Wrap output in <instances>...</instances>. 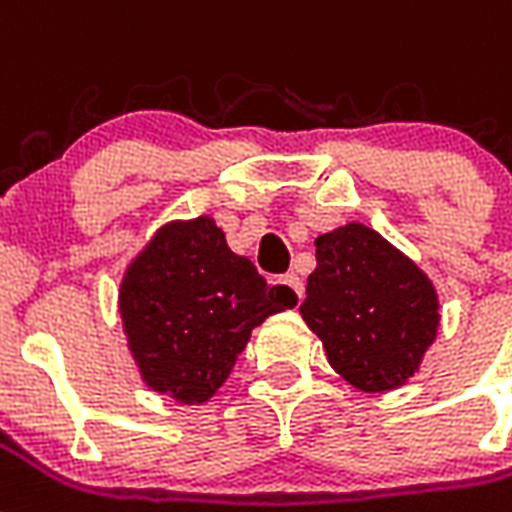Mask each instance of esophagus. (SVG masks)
I'll list each match as a JSON object with an SVG mask.
<instances>
[{"label":"esophagus","mask_w":512,"mask_h":512,"mask_svg":"<svg viewBox=\"0 0 512 512\" xmlns=\"http://www.w3.org/2000/svg\"><path fill=\"white\" fill-rule=\"evenodd\" d=\"M283 283L288 285V288L296 293V299L301 301V296H304V283H301V277L296 275V272H288V275H283Z\"/></svg>","instance_id":"1"}]
</instances>
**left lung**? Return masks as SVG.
Instances as JSON below:
<instances>
[{
  "instance_id": "8db88e82",
  "label": "left lung",
  "mask_w": 512,
  "mask_h": 512,
  "mask_svg": "<svg viewBox=\"0 0 512 512\" xmlns=\"http://www.w3.org/2000/svg\"><path fill=\"white\" fill-rule=\"evenodd\" d=\"M315 259L299 312L331 368L363 392L406 384L441 323L430 277L358 221L320 235Z\"/></svg>"
}]
</instances>
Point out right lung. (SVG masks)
<instances>
[{"label": "right lung", "instance_id": "right-lung-1", "mask_svg": "<svg viewBox=\"0 0 512 512\" xmlns=\"http://www.w3.org/2000/svg\"><path fill=\"white\" fill-rule=\"evenodd\" d=\"M296 301L229 251L211 216L157 229L120 285L122 328L146 387L189 406L227 382L253 328Z\"/></svg>", "mask_w": 512, "mask_h": 512}]
</instances>
